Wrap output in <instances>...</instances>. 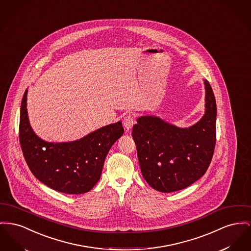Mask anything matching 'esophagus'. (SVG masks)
<instances>
[{
	"label": "esophagus",
	"instance_id": "esophagus-1",
	"mask_svg": "<svg viewBox=\"0 0 251 251\" xmlns=\"http://www.w3.org/2000/svg\"><path fill=\"white\" fill-rule=\"evenodd\" d=\"M133 124H134V120L131 115L126 116L123 119V126L126 131H130L133 128Z\"/></svg>",
	"mask_w": 251,
	"mask_h": 251
}]
</instances>
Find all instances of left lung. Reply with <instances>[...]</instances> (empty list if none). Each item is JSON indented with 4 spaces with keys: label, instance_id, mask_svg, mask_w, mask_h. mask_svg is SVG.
Instances as JSON below:
<instances>
[{
    "label": "left lung",
    "instance_id": "1",
    "mask_svg": "<svg viewBox=\"0 0 251 251\" xmlns=\"http://www.w3.org/2000/svg\"><path fill=\"white\" fill-rule=\"evenodd\" d=\"M205 114L190 127L181 128L155 116H141L133 127L140 170L148 184L161 192L191 186L210 164L216 141L217 108L208 81Z\"/></svg>",
    "mask_w": 251,
    "mask_h": 251
}]
</instances>
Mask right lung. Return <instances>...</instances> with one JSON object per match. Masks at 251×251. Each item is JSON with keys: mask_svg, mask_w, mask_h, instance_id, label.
<instances>
[{"mask_svg": "<svg viewBox=\"0 0 251 251\" xmlns=\"http://www.w3.org/2000/svg\"><path fill=\"white\" fill-rule=\"evenodd\" d=\"M27 93L28 89L21 104L19 135L30 171L57 192L81 194L91 191L100 178L108 151L124 133L122 122L106 125L74 141L48 142L30 125Z\"/></svg>", "mask_w": 251, "mask_h": 251, "instance_id": "1", "label": "right lung"}]
</instances>
